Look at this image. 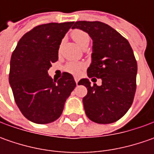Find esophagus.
I'll use <instances>...</instances> for the list:
<instances>
[{
	"label": "esophagus",
	"mask_w": 154,
	"mask_h": 154,
	"mask_svg": "<svg viewBox=\"0 0 154 154\" xmlns=\"http://www.w3.org/2000/svg\"><path fill=\"white\" fill-rule=\"evenodd\" d=\"M74 80H75V83H76V85H78V82H79V78H78V77H74Z\"/></svg>",
	"instance_id": "obj_1"
}]
</instances>
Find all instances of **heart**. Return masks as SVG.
Segmentation results:
<instances>
[{
	"label": "heart",
	"mask_w": 154,
	"mask_h": 154,
	"mask_svg": "<svg viewBox=\"0 0 154 154\" xmlns=\"http://www.w3.org/2000/svg\"><path fill=\"white\" fill-rule=\"evenodd\" d=\"M72 38L76 42V44L81 48H84L90 43V36L85 32L80 30H74L72 32ZM84 68V64L81 62H68L65 66L64 69L70 74L78 75Z\"/></svg>",
	"instance_id": "1"
}]
</instances>
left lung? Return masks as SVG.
<instances>
[{"mask_svg":"<svg viewBox=\"0 0 154 154\" xmlns=\"http://www.w3.org/2000/svg\"><path fill=\"white\" fill-rule=\"evenodd\" d=\"M75 28L88 33L92 39L88 77L102 80L101 86H92L86 78L79 81V85L87 88L83 98L85 112L94 122H115L130 108L136 90L137 62L133 50L127 39L104 23L76 21L72 29Z\"/></svg>","mask_w":154,"mask_h":154,"instance_id":"1","label":"left lung"}]
</instances>
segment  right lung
<instances>
[{
    "mask_svg": "<svg viewBox=\"0 0 154 154\" xmlns=\"http://www.w3.org/2000/svg\"><path fill=\"white\" fill-rule=\"evenodd\" d=\"M74 22L49 23L34 27L19 41L10 61L9 84L21 113L38 124L56 121L76 86L73 75L64 72L53 80L48 74L65 34Z\"/></svg>",
    "mask_w": 154,
    "mask_h": 154,
    "instance_id": "add662e5",
    "label": "right lung"
}]
</instances>
